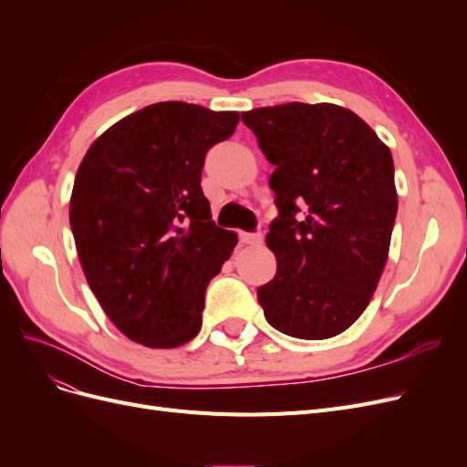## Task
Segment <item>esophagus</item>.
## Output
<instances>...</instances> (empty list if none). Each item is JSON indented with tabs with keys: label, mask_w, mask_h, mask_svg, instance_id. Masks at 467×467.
<instances>
[{
	"label": "esophagus",
	"mask_w": 467,
	"mask_h": 467,
	"mask_svg": "<svg viewBox=\"0 0 467 467\" xmlns=\"http://www.w3.org/2000/svg\"><path fill=\"white\" fill-rule=\"evenodd\" d=\"M239 237H242L244 244H261L263 242V234L257 232V234H249V232H242L239 234Z\"/></svg>",
	"instance_id": "obj_1"
}]
</instances>
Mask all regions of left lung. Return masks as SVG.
Instances as JSON below:
<instances>
[{
    "label": "left lung",
    "instance_id": "8db88e82",
    "mask_svg": "<svg viewBox=\"0 0 467 467\" xmlns=\"http://www.w3.org/2000/svg\"><path fill=\"white\" fill-rule=\"evenodd\" d=\"M265 158L278 218L266 234L276 275L257 290L280 333L321 341L347 331L384 271L398 191L389 148L355 112L286 103L242 112ZM306 219H296L299 206Z\"/></svg>",
    "mask_w": 467,
    "mask_h": 467
}]
</instances>
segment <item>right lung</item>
<instances>
[{
  "mask_svg": "<svg viewBox=\"0 0 467 467\" xmlns=\"http://www.w3.org/2000/svg\"><path fill=\"white\" fill-rule=\"evenodd\" d=\"M237 122L235 110L148 105L107 129L79 163L69 199L79 263L134 343L175 348L201 331L208 282L237 244L212 220L201 173Z\"/></svg>",
  "mask_w": 467,
  "mask_h": 467,
  "instance_id": "add662e5",
  "label": "right lung"
}]
</instances>
